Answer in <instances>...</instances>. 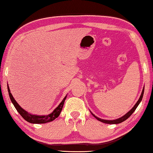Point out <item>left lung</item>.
Returning <instances> with one entry per match:
<instances>
[{
  "label": "left lung",
  "instance_id": "obj_1",
  "mask_svg": "<svg viewBox=\"0 0 153 153\" xmlns=\"http://www.w3.org/2000/svg\"><path fill=\"white\" fill-rule=\"evenodd\" d=\"M144 88H143V90H142V94L140 95V98L139 100H138V102H137L136 103V105L134 106V107L131 108V109L129 111L128 113H127L125 115H123V117H121L119 119H117V120H101V119L98 118L97 117H96V116L94 115V114H92V115L94 116V117L97 119V120H98V121H101V122H103V123H108V124H117V123H120L121 122H123V121H124L125 120H126L127 119L129 118V117H130L131 114H132L134 111H135V110L136 109L137 107H138V105L140 104V102H141V100L142 99V97H143V94H144Z\"/></svg>",
  "mask_w": 153,
  "mask_h": 153
}]
</instances>
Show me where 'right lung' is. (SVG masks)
<instances>
[{"label": "right lung", "mask_w": 153, "mask_h": 153, "mask_svg": "<svg viewBox=\"0 0 153 153\" xmlns=\"http://www.w3.org/2000/svg\"><path fill=\"white\" fill-rule=\"evenodd\" d=\"M8 92H9L10 99H11V102H13V104L14 107H15V108H16L17 111L19 112L21 116H22V117L24 118L25 121H27L31 123H48V122H50V121L55 120V119L56 117H58L59 115H60L61 111H62V108H63V107L64 102L65 100L66 97H67L66 96V97L64 98L63 101H62L60 104H59L58 107L53 111V113L49 114L48 115L39 116V115H32V114L28 113L27 111H25V110L23 109V108L17 104L16 100L14 99L13 97L11 92H10L9 86H8Z\"/></svg>", "instance_id": "1"}]
</instances>
